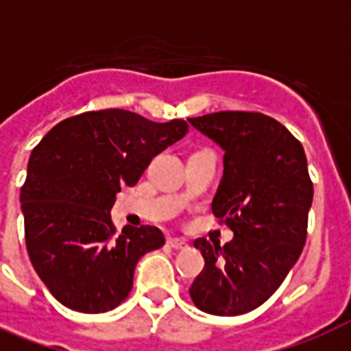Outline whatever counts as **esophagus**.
Here are the masks:
<instances>
[{
    "instance_id": "34e87169",
    "label": "esophagus",
    "mask_w": 351,
    "mask_h": 351,
    "mask_svg": "<svg viewBox=\"0 0 351 351\" xmlns=\"http://www.w3.org/2000/svg\"><path fill=\"white\" fill-rule=\"evenodd\" d=\"M167 244L173 247V250H186L187 242L184 239H169L167 240Z\"/></svg>"
}]
</instances>
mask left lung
<instances>
[{
  "instance_id": "obj_1",
  "label": "left lung",
  "mask_w": 351,
  "mask_h": 351,
  "mask_svg": "<svg viewBox=\"0 0 351 351\" xmlns=\"http://www.w3.org/2000/svg\"><path fill=\"white\" fill-rule=\"evenodd\" d=\"M189 123L224 149L211 209L234 233L224 245L195 240L206 266L189 295L206 313L242 315L277 291L306 244L313 184L304 147L262 112L220 111Z\"/></svg>"
}]
</instances>
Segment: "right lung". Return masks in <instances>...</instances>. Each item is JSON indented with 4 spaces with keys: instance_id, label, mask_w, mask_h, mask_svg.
Listing matches in <instances>:
<instances>
[{
    "instance_id": "1",
    "label": "right lung",
    "mask_w": 351,
    "mask_h": 351,
    "mask_svg": "<svg viewBox=\"0 0 351 351\" xmlns=\"http://www.w3.org/2000/svg\"><path fill=\"white\" fill-rule=\"evenodd\" d=\"M186 120L151 121L101 109L54 125L32 149L19 202L25 244L52 297L82 313H104L127 299L140 256L165 244L153 226L117 233L111 209L153 156L186 136Z\"/></svg>"
}]
</instances>
